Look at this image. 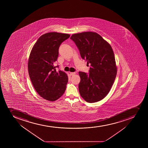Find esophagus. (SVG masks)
Masks as SVG:
<instances>
[{"instance_id":"1","label":"esophagus","mask_w":148,"mask_h":148,"mask_svg":"<svg viewBox=\"0 0 148 148\" xmlns=\"http://www.w3.org/2000/svg\"><path fill=\"white\" fill-rule=\"evenodd\" d=\"M76 73V72H70V75L71 76H72V75H75Z\"/></svg>"}]
</instances>
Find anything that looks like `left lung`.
I'll return each instance as SVG.
<instances>
[{
	"label": "left lung",
	"instance_id": "obj_1",
	"mask_svg": "<svg viewBox=\"0 0 148 148\" xmlns=\"http://www.w3.org/2000/svg\"><path fill=\"white\" fill-rule=\"evenodd\" d=\"M70 38L79 49L82 58L90 65L88 74L79 72L80 95L88 103L100 101L110 92L117 75L112 49L101 36L93 32L73 34Z\"/></svg>",
	"mask_w": 148,
	"mask_h": 148
}]
</instances>
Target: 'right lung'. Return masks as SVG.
Returning <instances> with one entry per match:
<instances>
[{"instance_id":"obj_1","label":"right lung","mask_w":148,"mask_h":148,"mask_svg":"<svg viewBox=\"0 0 148 148\" xmlns=\"http://www.w3.org/2000/svg\"><path fill=\"white\" fill-rule=\"evenodd\" d=\"M69 37V34L54 32L43 34L30 54L28 70L31 82L38 95L47 100L56 101L66 91L68 76L64 72L56 71L54 64L60 45Z\"/></svg>"}]
</instances>
